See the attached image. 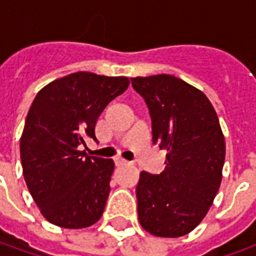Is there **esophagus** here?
Returning <instances> with one entry per match:
<instances>
[{"label":"esophagus","instance_id":"obj_1","mask_svg":"<svg viewBox=\"0 0 256 256\" xmlns=\"http://www.w3.org/2000/svg\"><path fill=\"white\" fill-rule=\"evenodd\" d=\"M114 162H115V164H116V166H122V164H126V163H128V162L124 160L123 158H119V156H118V158H115V159H114Z\"/></svg>","mask_w":256,"mask_h":256}]
</instances>
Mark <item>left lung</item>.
Here are the masks:
<instances>
[{
	"label": "left lung",
	"instance_id": "1",
	"mask_svg": "<svg viewBox=\"0 0 256 256\" xmlns=\"http://www.w3.org/2000/svg\"><path fill=\"white\" fill-rule=\"evenodd\" d=\"M152 119V140L166 150L159 176L140 172L138 220L159 237L188 234L203 220L222 181L225 137L202 90L168 74L132 78Z\"/></svg>",
	"mask_w": 256,
	"mask_h": 256
}]
</instances>
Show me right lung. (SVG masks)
Returning <instances> with one entry per match:
<instances>
[{"mask_svg":"<svg viewBox=\"0 0 256 256\" xmlns=\"http://www.w3.org/2000/svg\"><path fill=\"white\" fill-rule=\"evenodd\" d=\"M128 76L79 71L36 93L20 137L23 176L41 214L64 229L96 224L106 208L114 160L86 156L97 119L128 89Z\"/></svg>","mask_w":256,"mask_h":256,"instance_id":"obj_1","label":"right lung"}]
</instances>
